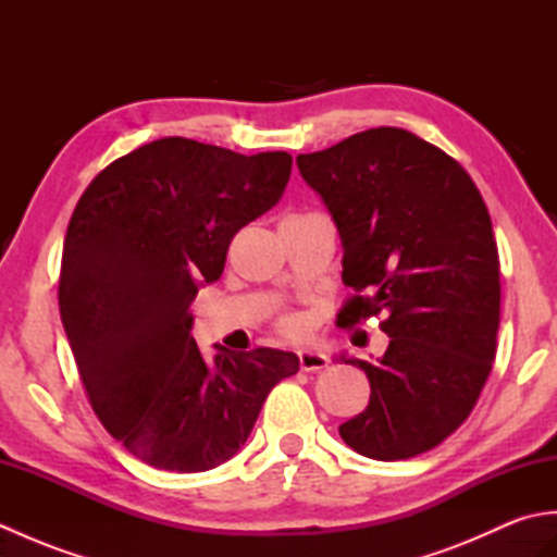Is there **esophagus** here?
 I'll return each instance as SVG.
<instances>
[{"label": "esophagus", "instance_id": "1", "mask_svg": "<svg viewBox=\"0 0 557 557\" xmlns=\"http://www.w3.org/2000/svg\"><path fill=\"white\" fill-rule=\"evenodd\" d=\"M327 366L325 354L321 351H311V349H304L299 351V369L306 373H313V371H323Z\"/></svg>", "mask_w": 557, "mask_h": 557}]
</instances>
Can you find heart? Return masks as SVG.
<instances>
[{
  "instance_id": "b5f03b06",
  "label": "heart",
  "mask_w": 557,
  "mask_h": 557,
  "mask_svg": "<svg viewBox=\"0 0 557 557\" xmlns=\"http://www.w3.org/2000/svg\"><path fill=\"white\" fill-rule=\"evenodd\" d=\"M277 327H280L282 335H287V337H292V339H299V337L306 335V321H304V318H299V315H285V318H280Z\"/></svg>"
}]
</instances>
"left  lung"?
Here are the masks:
<instances>
[{
	"label": "left lung",
	"instance_id": "left-lung-1",
	"mask_svg": "<svg viewBox=\"0 0 557 557\" xmlns=\"http://www.w3.org/2000/svg\"><path fill=\"white\" fill-rule=\"evenodd\" d=\"M333 215L339 327L385 315L377 363L347 359L371 399L339 435L359 455L395 461L441 445L486 385L500 325V258L488 208L461 164L405 128L377 126L297 158Z\"/></svg>",
	"mask_w": 557,
	"mask_h": 557
}]
</instances>
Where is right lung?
Returning <instances> with one entry per match:
<instances>
[{"instance_id":"obj_1","label":"right lung","mask_w":557,"mask_h":557,"mask_svg":"<svg viewBox=\"0 0 557 557\" xmlns=\"http://www.w3.org/2000/svg\"><path fill=\"white\" fill-rule=\"evenodd\" d=\"M289 174L285 150L239 156L170 136L110 162L78 198L59 311L92 411L150 467L194 474L227 461L270 389L299 371L297 354L270 347L206 361L188 311Z\"/></svg>"}]
</instances>
